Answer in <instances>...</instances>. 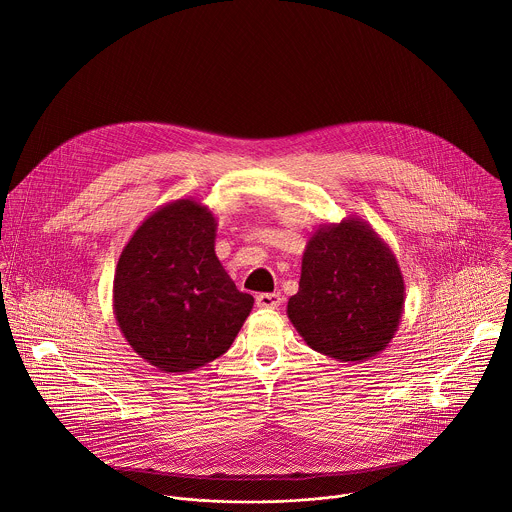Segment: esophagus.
<instances>
[{"mask_svg": "<svg viewBox=\"0 0 512 512\" xmlns=\"http://www.w3.org/2000/svg\"><path fill=\"white\" fill-rule=\"evenodd\" d=\"M281 296L279 294H259L257 298H255V302H257V306L259 308H279L281 306Z\"/></svg>", "mask_w": 512, "mask_h": 512, "instance_id": "obj_1", "label": "esophagus"}]
</instances>
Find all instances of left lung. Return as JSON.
Returning <instances> with one entry per match:
<instances>
[{
    "instance_id": "1",
    "label": "left lung",
    "mask_w": 512,
    "mask_h": 512,
    "mask_svg": "<svg viewBox=\"0 0 512 512\" xmlns=\"http://www.w3.org/2000/svg\"><path fill=\"white\" fill-rule=\"evenodd\" d=\"M405 281L389 245L358 216L320 225L302 257L287 318L306 344L340 362H362L393 340Z\"/></svg>"
}]
</instances>
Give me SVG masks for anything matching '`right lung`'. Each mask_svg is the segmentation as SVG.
<instances>
[{"instance_id": "add662e5", "label": "right lung", "mask_w": 512, "mask_h": 512, "mask_svg": "<svg viewBox=\"0 0 512 512\" xmlns=\"http://www.w3.org/2000/svg\"><path fill=\"white\" fill-rule=\"evenodd\" d=\"M216 218L194 198L154 210L123 247L113 314L129 346L164 373H190L225 354L253 296L214 253Z\"/></svg>"}]
</instances>
